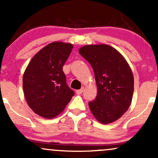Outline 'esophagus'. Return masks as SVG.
I'll return each instance as SVG.
<instances>
[{"label": "esophagus", "instance_id": "obj_1", "mask_svg": "<svg viewBox=\"0 0 158 158\" xmlns=\"http://www.w3.org/2000/svg\"><path fill=\"white\" fill-rule=\"evenodd\" d=\"M84 91V88H81V89H79V90H77V91H76V93H77V94H79V95H80V94H82V92Z\"/></svg>", "mask_w": 158, "mask_h": 158}]
</instances>
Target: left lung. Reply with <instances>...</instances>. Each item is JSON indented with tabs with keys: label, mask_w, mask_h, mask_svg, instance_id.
Here are the masks:
<instances>
[{
	"label": "left lung",
	"mask_w": 158,
	"mask_h": 158,
	"mask_svg": "<svg viewBox=\"0 0 158 158\" xmlns=\"http://www.w3.org/2000/svg\"><path fill=\"white\" fill-rule=\"evenodd\" d=\"M79 52L91 65L95 75L97 95L88 102L90 111L99 123H113L131 105L134 93L131 68L124 57L109 45H86Z\"/></svg>",
	"instance_id": "left-lung-1"
}]
</instances>
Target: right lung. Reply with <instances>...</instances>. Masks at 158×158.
Here are the masks:
<instances>
[{
	"label": "right lung",
	"instance_id": "add662e5",
	"mask_svg": "<svg viewBox=\"0 0 158 158\" xmlns=\"http://www.w3.org/2000/svg\"><path fill=\"white\" fill-rule=\"evenodd\" d=\"M73 48L70 43L49 44L33 56L23 73V89L27 104L44 118L59 115L74 96L62 70Z\"/></svg>",
	"mask_w": 158,
	"mask_h": 158
}]
</instances>
